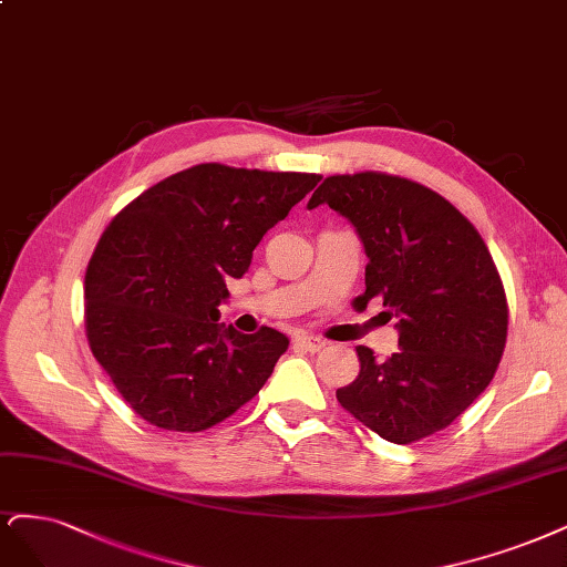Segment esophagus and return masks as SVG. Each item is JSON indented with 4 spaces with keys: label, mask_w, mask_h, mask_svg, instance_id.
<instances>
[{
    "label": "esophagus",
    "mask_w": 567,
    "mask_h": 567,
    "mask_svg": "<svg viewBox=\"0 0 567 567\" xmlns=\"http://www.w3.org/2000/svg\"><path fill=\"white\" fill-rule=\"evenodd\" d=\"M292 342H296V347H300L305 351H311V354H317V351H321L326 347V340H321L317 336H305V333L298 336Z\"/></svg>",
    "instance_id": "34e87169"
}]
</instances>
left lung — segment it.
I'll use <instances>...</instances> for the list:
<instances>
[{
  "instance_id": "obj_1",
  "label": "left lung",
  "mask_w": 567,
  "mask_h": 567,
  "mask_svg": "<svg viewBox=\"0 0 567 567\" xmlns=\"http://www.w3.org/2000/svg\"><path fill=\"white\" fill-rule=\"evenodd\" d=\"M328 204L357 227L368 256L365 292L396 317L399 351L357 347V380L338 401L370 432L399 445L455 422L491 384L509 307L491 250L441 194L399 175H330L307 208Z\"/></svg>"
}]
</instances>
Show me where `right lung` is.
<instances>
[{"label":"right lung","mask_w":567,"mask_h":567,"mask_svg":"<svg viewBox=\"0 0 567 567\" xmlns=\"http://www.w3.org/2000/svg\"><path fill=\"white\" fill-rule=\"evenodd\" d=\"M317 173L199 164L116 213L86 267L95 361L145 422L204 432L256 396L288 349L275 328L218 323L267 229L317 187Z\"/></svg>","instance_id":"add662e5"}]
</instances>
